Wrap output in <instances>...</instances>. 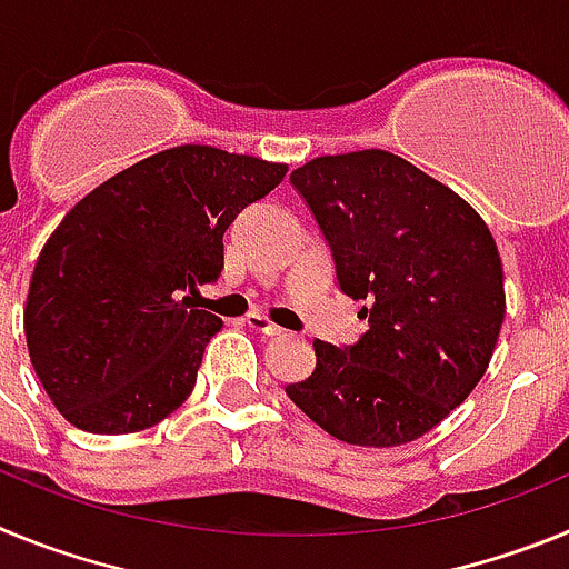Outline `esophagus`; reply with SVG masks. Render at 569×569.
<instances>
[{
  "mask_svg": "<svg viewBox=\"0 0 569 569\" xmlns=\"http://www.w3.org/2000/svg\"><path fill=\"white\" fill-rule=\"evenodd\" d=\"M244 321H248V328L259 330V333H264V336H281V333H284L279 325H273V321H270L264 313H259V310H250L248 319H244Z\"/></svg>",
  "mask_w": 569,
  "mask_h": 569,
  "instance_id": "1",
  "label": "esophagus"
}]
</instances>
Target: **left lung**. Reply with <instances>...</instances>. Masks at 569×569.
Segmentation results:
<instances>
[{"instance_id": "left-lung-1", "label": "left lung", "mask_w": 569, "mask_h": 569, "mask_svg": "<svg viewBox=\"0 0 569 569\" xmlns=\"http://www.w3.org/2000/svg\"><path fill=\"white\" fill-rule=\"evenodd\" d=\"M367 333L316 339V370L288 385L321 430L396 447L433 430L479 385L505 321L499 248L470 204L387 150L319 156L290 173Z\"/></svg>"}]
</instances>
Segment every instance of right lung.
<instances>
[{
  "mask_svg": "<svg viewBox=\"0 0 569 569\" xmlns=\"http://www.w3.org/2000/svg\"><path fill=\"white\" fill-rule=\"evenodd\" d=\"M288 164L182 144L90 190L44 241L24 305L30 365L59 413L136 433L193 393L222 319L190 305L219 279L224 230Z\"/></svg>",
  "mask_w": 569,
  "mask_h": 569,
  "instance_id": "obj_1",
  "label": "right lung"
}]
</instances>
